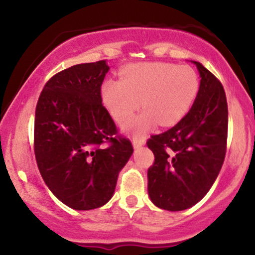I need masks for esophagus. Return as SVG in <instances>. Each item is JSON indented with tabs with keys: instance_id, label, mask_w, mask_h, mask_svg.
I'll return each mask as SVG.
<instances>
[{
	"instance_id": "obj_1",
	"label": "esophagus",
	"mask_w": 255,
	"mask_h": 255,
	"mask_svg": "<svg viewBox=\"0 0 255 255\" xmlns=\"http://www.w3.org/2000/svg\"><path fill=\"white\" fill-rule=\"evenodd\" d=\"M145 144V137L144 136H134L133 137V146L135 148L140 147Z\"/></svg>"
}]
</instances>
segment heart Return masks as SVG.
I'll return each mask as SVG.
<instances>
[{
	"label": "heart",
	"instance_id": "1",
	"mask_svg": "<svg viewBox=\"0 0 255 255\" xmlns=\"http://www.w3.org/2000/svg\"><path fill=\"white\" fill-rule=\"evenodd\" d=\"M199 90L197 73L189 66L165 62H146L126 67L121 80H108L102 86V98L110 115L122 124L142 101L146 111L125 123L126 129L135 133L158 122L171 126L186 115Z\"/></svg>",
	"mask_w": 255,
	"mask_h": 255
}]
</instances>
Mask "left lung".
Returning a JSON list of instances; mask_svg holds the SVG:
<instances>
[{
  "label": "left lung",
  "instance_id": "8db88e82",
  "mask_svg": "<svg viewBox=\"0 0 255 255\" xmlns=\"http://www.w3.org/2000/svg\"><path fill=\"white\" fill-rule=\"evenodd\" d=\"M200 87L191 110L164 133L151 135L154 162L147 170L148 195L166 211H182L203 199L223 165L228 104L223 85L195 62Z\"/></svg>",
  "mask_w": 255,
  "mask_h": 255
}]
</instances>
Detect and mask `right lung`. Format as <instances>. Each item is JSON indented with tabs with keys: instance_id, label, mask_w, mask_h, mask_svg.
<instances>
[{
	"instance_id": "add662e5",
	"label": "right lung",
	"mask_w": 255,
	"mask_h": 255,
	"mask_svg": "<svg viewBox=\"0 0 255 255\" xmlns=\"http://www.w3.org/2000/svg\"><path fill=\"white\" fill-rule=\"evenodd\" d=\"M105 60L58 72L45 84L34 116V156L44 182L74 210L110 200L133 146L102 103Z\"/></svg>"
}]
</instances>
